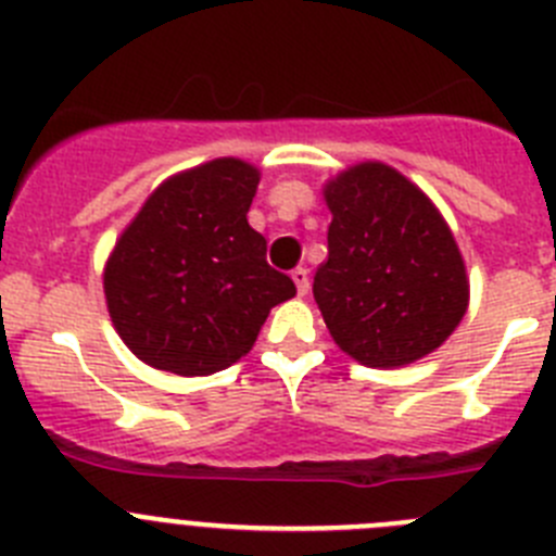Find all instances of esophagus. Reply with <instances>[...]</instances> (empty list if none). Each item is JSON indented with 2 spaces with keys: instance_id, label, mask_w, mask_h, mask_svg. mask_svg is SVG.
<instances>
[{
  "instance_id": "34e87169",
  "label": "esophagus",
  "mask_w": 556,
  "mask_h": 556,
  "mask_svg": "<svg viewBox=\"0 0 556 556\" xmlns=\"http://www.w3.org/2000/svg\"><path fill=\"white\" fill-rule=\"evenodd\" d=\"M292 281H294V287H298V294H306L308 292V269L306 267L292 269Z\"/></svg>"
}]
</instances>
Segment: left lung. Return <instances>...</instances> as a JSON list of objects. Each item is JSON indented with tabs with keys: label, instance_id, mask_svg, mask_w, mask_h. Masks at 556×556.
Instances as JSON below:
<instances>
[{
	"label": "left lung",
	"instance_id": "left-lung-1",
	"mask_svg": "<svg viewBox=\"0 0 556 556\" xmlns=\"http://www.w3.org/2000/svg\"><path fill=\"white\" fill-rule=\"evenodd\" d=\"M328 262L314 301L348 356L401 367L451 337L468 312L465 262L424 191L392 166L365 161L328 180Z\"/></svg>",
	"mask_w": 556,
	"mask_h": 556
}]
</instances>
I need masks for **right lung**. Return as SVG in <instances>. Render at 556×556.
<instances>
[{
    "mask_svg": "<svg viewBox=\"0 0 556 556\" xmlns=\"http://www.w3.org/2000/svg\"><path fill=\"white\" fill-rule=\"evenodd\" d=\"M258 169L217 159L152 191L105 264L116 333L141 362L211 376L253 348L269 308L294 298L248 225Z\"/></svg>",
    "mask_w": 556,
    "mask_h": 556,
    "instance_id": "1",
    "label": "right lung"
}]
</instances>
